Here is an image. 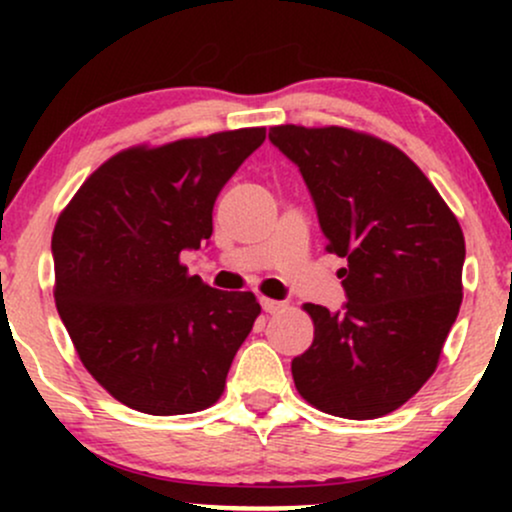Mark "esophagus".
I'll return each mask as SVG.
<instances>
[{
    "mask_svg": "<svg viewBox=\"0 0 512 512\" xmlns=\"http://www.w3.org/2000/svg\"><path fill=\"white\" fill-rule=\"evenodd\" d=\"M260 303H262L264 313H279V310H284V303L274 301V298H262Z\"/></svg>",
    "mask_w": 512,
    "mask_h": 512,
    "instance_id": "1",
    "label": "esophagus"
}]
</instances>
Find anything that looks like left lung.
I'll return each instance as SVG.
<instances>
[{"label":"left lung","instance_id":"obj_1","mask_svg":"<svg viewBox=\"0 0 512 512\" xmlns=\"http://www.w3.org/2000/svg\"><path fill=\"white\" fill-rule=\"evenodd\" d=\"M269 139L301 170L327 252L346 260L342 313L303 305L315 337L293 358V383L325 414L378 419L436 373L462 303L460 221L421 168L373 134L279 125Z\"/></svg>","mask_w":512,"mask_h":512}]
</instances>
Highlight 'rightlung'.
I'll list each match as a JSON object with an SVG mask.
<instances>
[{
  "instance_id": "right-lung-1",
  "label": "right lung",
  "mask_w": 512,
  "mask_h": 512,
  "mask_svg": "<svg viewBox=\"0 0 512 512\" xmlns=\"http://www.w3.org/2000/svg\"><path fill=\"white\" fill-rule=\"evenodd\" d=\"M267 137L231 129L132 146L88 175L52 233L55 303L81 363L129 409L192 414L219 402L260 303L187 272L221 187Z\"/></svg>"
}]
</instances>
